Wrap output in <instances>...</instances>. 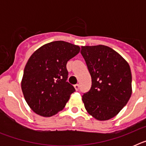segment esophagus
Wrapping results in <instances>:
<instances>
[{
  "mask_svg": "<svg viewBox=\"0 0 146 146\" xmlns=\"http://www.w3.org/2000/svg\"><path fill=\"white\" fill-rule=\"evenodd\" d=\"M74 88H75V90H76V91H78V90H79V88H80V86H79V85H78V84H76V85H74Z\"/></svg>",
  "mask_w": 146,
  "mask_h": 146,
  "instance_id": "1",
  "label": "esophagus"
}]
</instances>
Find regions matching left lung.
I'll return each instance as SVG.
<instances>
[{
	"label": "left lung",
	"mask_w": 146,
	"mask_h": 146,
	"mask_svg": "<svg viewBox=\"0 0 146 146\" xmlns=\"http://www.w3.org/2000/svg\"><path fill=\"white\" fill-rule=\"evenodd\" d=\"M81 54L91 76V88L82 96L88 113L98 121L115 117L132 92L130 66L119 53L105 45L82 46Z\"/></svg>",
	"instance_id": "1"
}]
</instances>
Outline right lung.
Here are the masks:
<instances>
[{
    "mask_svg": "<svg viewBox=\"0 0 146 146\" xmlns=\"http://www.w3.org/2000/svg\"><path fill=\"white\" fill-rule=\"evenodd\" d=\"M80 47L64 41L44 44L28 59L21 88L28 106L34 113L50 117L61 111L75 91L66 82L68 60L80 52Z\"/></svg>",
    "mask_w": 146,
    "mask_h": 146,
    "instance_id": "right-lung-1",
    "label": "right lung"
}]
</instances>
